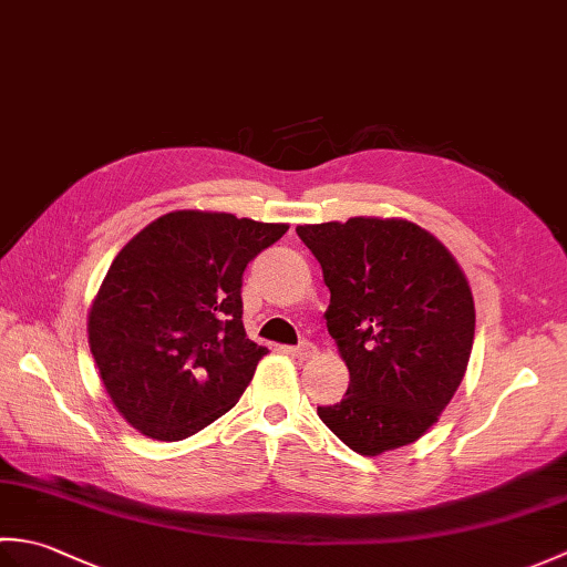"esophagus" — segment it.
<instances>
[{
	"label": "esophagus",
	"mask_w": 567,
	"mask_h": 567,
	"mask_svg": "<svg viewBox=\"0 0 567 567\" xmlns=\"http://www.w3.org/2000/svg\"><path fill=\"white\" fill-rule=\"evenodd\" d=\"M290 355H295V358H299V360L315 358V355H317V348H315V346H311L309 341H305V343H299V346L290 348Z\"/></svg>",
	"instance_id": "1"
}]
</instances>
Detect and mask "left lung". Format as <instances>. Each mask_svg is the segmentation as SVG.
<instances>
[{
    "label": "left lung",
    "mask_w": 567,
    "mask_h": 567,
    "mask_svg": "<svg viewBox=\"0 0 567 567\" xmlns=\"http://www.w3.org/2000/svg\"><path fill=\"white\" fill-rule=\"evenodd\" d=\"M331 292L327 327L348 368L319 419L348 449L382 455L419 441L461 388L475 339L473 290L453 252L400 216L302 224Z\"/></svg>",
    "instance_id": "left-lung-1"
}]
</instances>
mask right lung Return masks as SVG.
<instances>
[{"mask_svg": "<svg viewBox=\"0 0 567 567\" xmlns=\"http://www.w3.org/2000/svg\"><path fill=\"white\" fill-rule=\"evenodd\" d=\"M287 228L177 209L116 252L87 315L90 351L116 412L143 436H195L240 400L268 355L240 321V277Z\"/></svg>", "mask_w": 567, "mask_h": 567, "instance_id": "1", "label": "right lung"}]
</instances>
